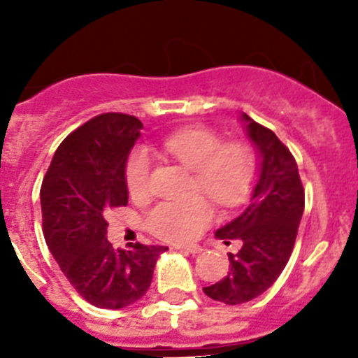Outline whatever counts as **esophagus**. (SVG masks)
<instances>
[{
  "instance_id": "esophagus-1",
  "label": "esophagus",
  "mask_w": 358,
  "mask_h": 358,
  "mask_svg": "<svg viewBox=\"0 0 358 358\" xmlns=\"http://www.w3.org/2000/svg\"><path fill=\"white\" fill-rule=\"evenodd\" d=\"M176 249H182V251L190 252V255H199V252L202 251V248L197 246V244H189V246H176Z\"/></svg>"
}]
</instances>
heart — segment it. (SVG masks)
<instances>
[{
	"label": "heart",
	"instance_id": "heart-1",
	"mask_svg": "<svg viewBox=\"0 0 358 358\" xmlns=\"http://www.w3.org/2000/svg\"><path fill=\"white\" fill-rule=\"evenodd\" d=\"M162 147L190 171H196L194 190H201L222 208H236L249 196L255 180V154L246 143H225L218 133L187 128L162 140ZM152 157L145 147H136L126 161V185L131 197L147 196ZM213 206L204 197L162 201L145 216L154 236L171 243H187L211 225Z\"/></svg>",
	"mask_w": 358,
	"mask_h": 358
}]
</instances>
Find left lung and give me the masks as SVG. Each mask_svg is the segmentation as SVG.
<instances>
[{
  "label": "left lung",
  "mask_w": 358,
  "mask_h": 358,
  "mask_svg": "<svg viewBox=\"0 0 358 358\" xmlns=\"http://www.w3.org/2000/svg\"><path fill=\"white\" fill-rule=\"evenodd\" d=\"M241 121L258 154V180L248 208L215 234L225 244L241 243L239 252H229V275L202 289L225 305L251 301L275 282L289 262L305 209V190L289 149L248 114Z\"/></svg>",
  "instance_id": "8db88e82"
}]
</instances>
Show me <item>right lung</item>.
Segmentation results:
<instances>
[{"instance_id":"right-lung-1","label":"right lung","mask_w":358,"mask_h":358,"mask_svg":"<svg viewBox=\"0 0 358 358\" xmlns=\"http://www.w3.org/2000/svg\"><path fill=\"white\" fill-rule=\"evenodd\" d=\"M142 122L128 114H100L60 143L41 185L43 232L50 252L74 289L99 308L138 301L152 282L166 246L107 241L106 213L128 204L126 161Z\"/></svg>"}]
</instances>
